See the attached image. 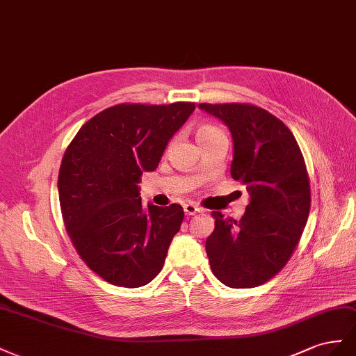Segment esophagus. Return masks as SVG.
Masks as SVG:
<instances>
[{
	"label": "esophagus",
	"instance_id": "1",
	"mask_svg": "<svg viewBox=\"0 0 356 356\" xmlns=\"http://www.w3.org/2000/svg\"><path fill=\"white\" fill-rule=\"evenodd\" d=\"M184 210H185V215L186 216H194V215H197V213L201 211V209L198 206L191 204V202H189V204L184 206Z\"/></svg>",
	"mask_w": 356,
	"mask_h": 356
}]
</instances>
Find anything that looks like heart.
<instances>
[{
    "label": "heart",
    "mask_w": 356,
    "mask_h": 356,
    "mask_svg": "<svg viewBox=\"0 0 356 356\" xmlns=\"http://www.w3.org/2000/svg\"><path fill=\"white\" fill-rule=\"evenodd\" d=\"M222 134V131L216 127H211V125H202L197 129V140H204V138H210V137H215Z\"/></svg>",
    "instance_id": "1"
}]
</instances>
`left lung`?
Listing matches in <instances>:
<instances>
[{
	"label": "left lung",
	"instance_id": "left-lung-1",
	"mask_svg": "<svg viewBox=\"0 0 356 356\" xmlns=\"http://www.w3.org/2000/svg\"><path fill=\"white\" fill-rule=\"evenodd\" d=\"M201 110L225 124L234 141L231 176L250 201L240 220L213 211L215 229L206 240L211 271L229 288H255L286 266L306 227L310 181L291 129L252 104H207Z\"/></svg>",
	"mask_w": 356,
	"mask_h": 356
}]
</instances>
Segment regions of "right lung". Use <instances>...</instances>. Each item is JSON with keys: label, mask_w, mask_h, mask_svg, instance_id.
Listing matches in <instances>:
<instances>
[{"label": "right lung", "mask_w": 356, "mask_h": 356, "mask_svg": "<svg viewBox=\"0 0 356 356\" xmlns=\"http://www.w3.org/2000/svg\"><path fill=\"white\" fill-rule=\"evenodd\" d=\"M194 110L181 101L108 107L65 150L58 192L67 232L79 257L111 285H147L164 266L184 209L147 204L145 211L138 184Z\"/></svg>", "instance_id": "add662e5"}]
</instances>
